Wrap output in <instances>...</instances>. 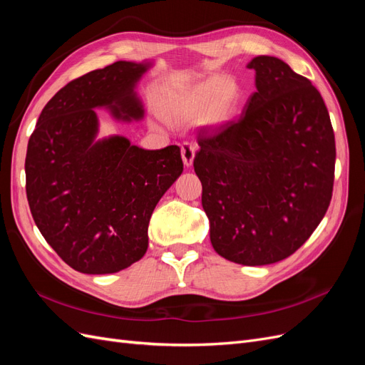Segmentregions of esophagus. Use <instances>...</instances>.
<instances>
[{
	"instance_id": "1",
	"label": "esophagus",
	"mask_w": 365,
	"mask_h": 365,
	"mask_svg": "<svg viewBox=\"0 0 365 365\" xmlns=\"http://www.w3.org/2000/svg\"><path fill=\"white\" fill-rule=\"evenodd\" d=\"M195 152H196V145L190 141H184L181 145V157L184 161V165L190 168L193 164V158H195Z\"/></svg>"
}]
</instances>
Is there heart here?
Segmentation results:
<instances>
[{"label":"heart","instance_id":"heart-1","mask_svg":"<svg viewBox=\"0 0 365 365\" xmlns=\"http://www.w3.org/2000/svg\"><path fill=\"white\" fill-rule=\"evenodd\" d=\"M237 86L225 76L207 79L168 94L164 113L170 118L190 120L202 114L207 125H220L231 117L237 102Z\"/></svg>","mask_w":365,"mask_h":365}]
</instances>
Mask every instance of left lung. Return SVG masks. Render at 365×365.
<instances>
[{
    "mask_svg": "<svg viewBox=\"0 0 365 365\" xmlns=\"http://www.w3.org/2000/svg\"><path fill=\"white\" fill-rule=\"evenodd\" d=\"M247 67L256 71L257 91L237 120L200 129L193 168L215 251L260 267L289 257L322 222L336 149L311 81L274 56H257Z\"/></svg>",
    "mask_w": 365,
    "mask_h": 365,
    "instance_id": "obj_1",
    "label": "left lung"
}]
</instances>
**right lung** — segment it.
I'll return each mask as SVG.
<instances>
[{"instance_id": "add662e5", "label": "right lung", "mask_w": 365, "mask_h": 365, "mask_svg": "<svg viewBox=\"0 0 365 365\" xmlns=\"http://www.w3.org/2000/svg\"><path fill=\"white\" fill-rule=\"evenodd\" d=\"M152 62L118 61L65 85L42 109L26 157V192L41 235L83 274H113L148 250L153 208L182 173L181 150L97 140L96 108L145 117L135 85Z\"/></svg>"}]
</instances>
